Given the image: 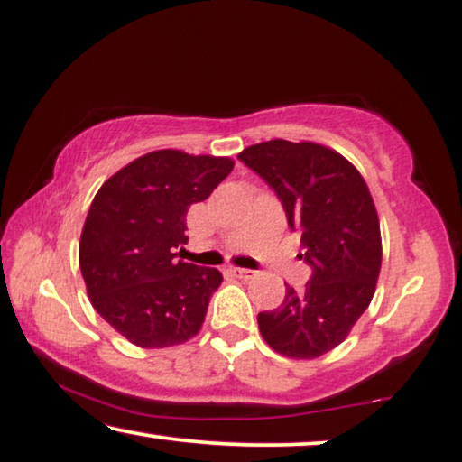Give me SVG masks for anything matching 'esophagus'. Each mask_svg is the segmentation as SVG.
Instances as JSON below:
<instances>
[{"label":"esophagus","instance_id":"34e87169","mask_svg":"<svg viewBox=\"0 0 462 462\" xmlns=\"http://www.w3.org/2000/svg\"><path fill=\"white\" fill-rule=\"evenodd\" d=\"M229 273H231L233 277H237V279H252L254 275H256V273H254V271H250V269H239V266H231Z\"/></svg>","mask_w":462,"mask_h":462}]
</instances>
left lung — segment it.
Segmentation results:
<instances>
[{"label": "left lung", "instance_id": "left-lung-1", "mask_svg": "<svg viewBox=\"0 0 462 462\" xmlns=\"http://www.w3.org/2000/svg\"><path fill=\"white\" fill-rule=\"evenodd\" d=\"M237 158L275 189L312 266L302 290L287 285L283 304L258 314V329L283 356H323L347 337L377 287L381 231L369 187L342 153L312 142L271 139Z\"/></svg>", "mask_w": 462, "mask_h": 462}]
</instances>
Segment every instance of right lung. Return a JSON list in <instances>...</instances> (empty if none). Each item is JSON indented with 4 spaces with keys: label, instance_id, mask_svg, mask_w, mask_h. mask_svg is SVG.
<instances>
[{
    "label": "right lung",
    "instance_id": "right-lung-1",
    "mask_svg": "<svg viewBox=\"0 0 462 462\" xmlns=\"http://www.w3.org/2000/svg\"><path fill=\"white\" fill-rule=\"evenodd\" d=\"M233 171L225 156L156 150L115 172L87 212L79 266L93 309L139 347L198 336L223 275L177 260L187 210Z\"/></svg>",
    "mask_w": 462,
    "mask_h": 462
}]
</instances>
